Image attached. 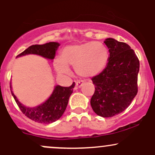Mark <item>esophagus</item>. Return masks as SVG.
Listing matches in <instances>:
<instances>
[{
  "label": "esophagus",
  "instance_id": "esophagus-1",
  "mask_svg": "<svg viewBox=\"0 0 155 155\" xmlns=\"http://www.w3.org/2000/svg\"><path fill=\"white\" fill-rule=\"evenodd\" d=\"M83 84H84V81H82V80H81V81H80V80H79V81H76V87H79V88L81 87Z\"/></svg>",
  "mask_w": 155,
  "mask_h": 155
}]
</instances>
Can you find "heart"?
I'll use <instances>...</instances> for the list:
<instances>
[{
	"instance_id": "heart-1",
	"label": "heart",
	"mask_w": 155,
	"mask_h": 155,
	"mask_svg": "<svg viewBox=\"0 0 155 155\" xmlns=\"http://www.w3.org/2000/svg\"><path fill=\"white\" fill-rule=\"evenodd\" d=\"M108 60V49L104 44L100 41L81 42L64 47L60 58L54 60V66L60 74H68V66H74L76 74L89 77L102 71Z\"/></svg>"
}]
</instances>
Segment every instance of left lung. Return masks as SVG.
Here are the masks:
<instances>
[{
    "instance_id": "8db88e82",
    "label": "left lung",
    "mask_w": 155,
    "mask_h": 155,
    "mask_svg": "<svg viewBox=\"0 0 155 155\" xmlns=\"http://www.w3.org/2000/svg\"><path fill=\"white\" fill-rule=\"evenodd\" d=\"M104 43L110 56L104 70L92 78L95 87L90 104L98 116L111 117L124 111L137 95L140 63L128 44L111 38Z\"/></svg>"
}]
</instances>
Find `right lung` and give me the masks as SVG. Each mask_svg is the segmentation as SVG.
<instances>
[{"label": "right lung", "instance_id": "obj_1", "mask_svg": "<svg viewBox=\"0 0 155 155\" xmlns=\"http://www.w3.org/2000/svg\"><path fill=\"white\" fill-rule=\"evenodd\" d=\"M59 46L60 44L57 42H49L42 45L35 44L28 47L17 57L28 54H35L52 60L54 59L55 51ZM74 86L75 82L73 83L70 87H61L58 85L55 87L51 95L46 102L34 108H27L23 106L19 102L13 92L12 90L11 92L19 109L28 118L38 123L50 124L59 120L63 114ZM10 89L12 90L11 85Z\"/></svg>", "mask_w": 155, "mask_h": 155}]
</instances>
